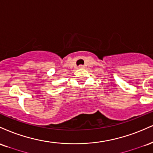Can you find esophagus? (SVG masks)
I'll return each mask as SVG.
<instances>
[{"mask_svg":"<svg viewBox=\"0 0 153 153\" xmlns=\"http://www.w3.org/2000/svg\"><path fill=\"white\" fill-rule=\"evenodd\" d=\"M83 68H84V66H83V65L79 66V69H83Z\"/></svg>","mask_w":153,"mask_h":153,"instance_id":"1","label":"esophagus"}]
</instances>
